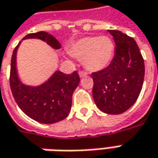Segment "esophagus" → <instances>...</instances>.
<instances>
[{"instance_id":"34e87169","label":"esophagus","mask_w":158,"mask_h":158,"mask_svg":"<svg viewBox=\"0 0 158 158\" xmlns=\"http://www.w3.org/2000/svg\"><path fill=\"white\" fill-rule=\"evenodd\" d=\"M79 76L80 77H84L87 76V72L84 71V70H81V71H79Z\"/></svg>"}]
</instances>
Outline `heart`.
<instances>
[{
    "label": "heart",
    "mask_w": 158,
    "mask_h": 158,
    "mask_svg": "<svg viewBox=\"0 0 158 158\" xmlns=\"http://www.w3.org/2000/svg\"><path fill=\"white\" fill-rule=\"evenodd\" d=\"M114 49V44L108 36H87L75 42L70 53L77 59L83 60L89 70L98 71L110 64Z\"/></svg>",
    "instance_id": "obj_1"
}]
</instances>
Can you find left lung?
I'll return each mask as SVG.
<instances>
[{
    "mask_svg": "<svg viewBox=\"0 0 158 158\" xmlns=\"http://www.w3.org/2000/svg\"><path fill=\"white\" fill-rule=\"evenodd\" d=\"M116 42L110 65L91 74L93 98L102 112L117 115L129 110L140 94L144 62L136 41L119 30H109Z\"/></svg>",
    "mask_w": 158,
    "mask_h": 158,
    "instance_id": "8db88e82",
    "label": "left lung"
}]
</instances>
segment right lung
<instances>
[{"instance_id": "right-lung-1", "label": "right lung", "mask_w": 158, "mask_h": 158, "mask_svg": "<svg viewBox=\"0 0 158 158\" xmlns=\"http://www.w3.org/2000/svg\"><path fill=\"white\" fill-rule=\"evenodd\" d=\"M37 38L46 42L52 48L59 49L61 44L50 34L44 31L28 34L23 39ZM11 58L9 83L15 100L27 116L42 123H55L66 118L69 114L72 96L80 82L77 71L66 75L56 71L48 81L38 87L25 86L20 81L16 72V51Z\"/></svg>"}]
</instances>
